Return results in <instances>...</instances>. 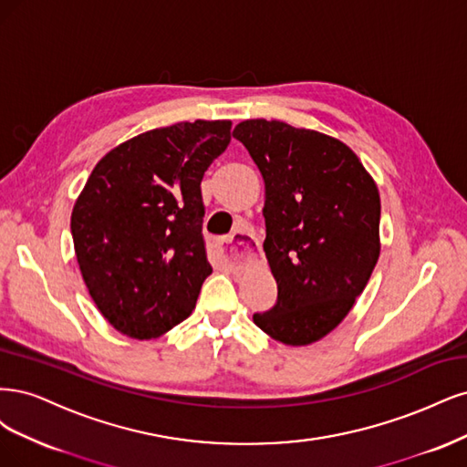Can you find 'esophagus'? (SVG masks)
<instances>
[{"instance_id": "obj_1", "label": "esophagus", "mask_w": 467, "mask_h": 467, "mask_svg": "<svg viewBox=\"0 0 467 467\" xmlns=\"http://www.w3.org/2000/svg\"><path fill=\"white\" fill-rule=\"evenodd\" d=\"M219 246H221L224 262L229 264H243L254 258L255 252L260 250L258 238H255L250 231H236L231 236L223 238Z\"/></svg>"}]
</instances>
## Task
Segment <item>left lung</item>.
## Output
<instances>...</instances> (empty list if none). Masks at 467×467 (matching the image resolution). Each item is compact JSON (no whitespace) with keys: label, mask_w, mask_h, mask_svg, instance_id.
<instances>
[{"label":"left lung","mask_w":467,"mask_h":467,"mask_svg":"<svg viewBox=\"0 0 467 467\" xmlns=\"http://www.w3.org/2000/svg\"><path fill=\"white\" fill-rule=\"evenodd\" d=\"M233 138L264 178V252L277 281V303L254 324L285 345L318 341L379 262V188L348 145L320 131L244 119Z\"/></svg>","instance_id":"obj_1"}]
</instances>
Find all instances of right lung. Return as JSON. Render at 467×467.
Here are the masks:
<instances>
[{"instance_id":"right-lung-1","label":"right lung","mask_w":467,"mask_h":467,"mask_svg":"<svg viewBox=\"0 0 467 467\" xmlns=\"http://www.w3.org/2000/svg\"><path fill=\"white\" fill-rule=\"evenodd\" d=\"M231 141L229 119L145 131L104 155L73 205L83 281L118 332L151 339L192 314L212 275L202 178Z\"/></svg>"}]
</instances>
